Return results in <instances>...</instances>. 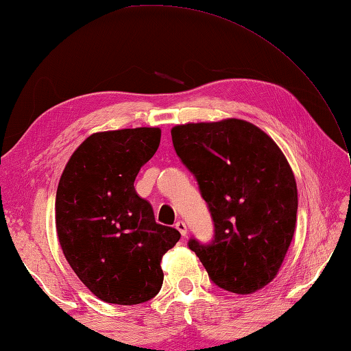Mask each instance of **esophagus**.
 <instances>
[{
    "label": "esophagus",
    "mask_w": 351,
    "mask_h": 351,
    "mask_svg": "<svg viewBox=\"0 0 351 351\" xmlns=\"http://www.w3.org/2000/svg\"><path fill=\"white\" fill-rule=\"evenodd\" d=\"M176 228H177V231L180 232L182 236H186L188 234V228H186V223L183 222V220H179V222L176 223Z\"/></svg>",
    "instance_id": "obj_1"
}]
</instances>
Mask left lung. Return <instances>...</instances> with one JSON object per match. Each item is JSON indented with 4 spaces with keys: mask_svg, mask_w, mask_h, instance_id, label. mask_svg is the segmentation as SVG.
<instances>
[{
    "mask_svg": "<svg viewBox=\"0 0 351 351\" xmlns=\"http://www.w3.org/2000/svg\"><path fill=\"white\" fill-rule=\"evenodd\" d=\"M171 135L216 228L213 243L191 239L189 248L223 290H262L278 276L296 230L298 186L284 152L241 119L185 123Z\"/></svg>",
    "mask_w": 351,
    "mask_h": 351,
    "instance_id": "1",
    "label": "left lung"
}]
</instances>
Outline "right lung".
<instances>
[{
  "label": "right lung",
  "instance_id": "add662e5",
  "mask_svg": "<svg viewBox=\"0 0 351 351\" xmlns=\"http://www.w3.org/2000/svg\"><path fill=\"white\" fill-rule=\"evenodd\" d=\"M160 137V128L95 132L60 177V247L78 279L108 304L135 305L156 296L163 284L160 261L180 239L176 228L156 222L151 204L134 188Z\"/></svg>",
  "mask_w": 351,
  "mask_h": 351
}]
</instances>
